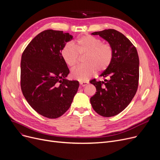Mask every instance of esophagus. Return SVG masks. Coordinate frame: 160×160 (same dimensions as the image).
<instances>
[{
	"label": "esophagus",
	"mask_w": 160,
	"mask_h": 160,
	"mask_svg": "<svg viewBox=\"0 0 160 160\" xmlns=\"http://www.w3.org/2000/svg\"><path fill=\"white\" fill-rule=\"evenodd\" d=\"M80 84L81 86H86L88 84V82H80Z\"/></svg>",
	"instance_id": "esophagus-1"
}]
</instances>
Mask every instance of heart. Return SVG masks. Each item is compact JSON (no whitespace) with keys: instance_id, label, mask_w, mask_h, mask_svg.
Segmentation results:
<instances>
[{"instance_id":"b5f03b06","label":"heart","mask_w":160,"mask_h":160,"mask_svg":"<svg viewBox=\"0 0 160 160\" xmlns=\"http://www.w3.org/2000/svg\"><path fill=\"white\" fill-rule=\"evenodd\" d=\"M78 54H86L83 63L73 70L71 74L72 79L86 82L95 74L97 69L106 70L113 59V50L110 45L102 43L100 39L91 35L78 38L72 44L67 43L61 51V56L65 63L71 69L77 65Z\"/></svg>"}]
</instances>
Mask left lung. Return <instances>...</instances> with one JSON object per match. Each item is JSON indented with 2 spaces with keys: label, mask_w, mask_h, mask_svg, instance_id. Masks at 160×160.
I'll return each mask as SVG.
<instances>
[{
  "label": "left lung",
  "mask_w": 160,
  "mask_h": 160,
  "mask_svg": "<svg viewBox=\"0 0 160 160\" xmlns=\"http://www.w3.org/2000/svg\"><path fill=\"white\" fill-rule=\"evenodd\" d=\"M110 45L112 61L100 75L104 81L91 80L97 89L90 98L93 110L100 115L110 117L119 114L132 101L138 87L139 60L136 48L122 33L114 29L95 32Z\"/></svg>",
  "instance_id": "left-lung-1"
}]
</instances>
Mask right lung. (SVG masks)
Returning <instances> with one entry per match:
<instances>
[{
  "label": "right lung",
  "instance_id": "1",
  "mask_svg": "<svg viewBox=\"0 0 160 160\" xmlns=\"http://www.w3.org/2000/svg\"><path fill=\"white\" fill-rule=\"evenodd\" d=\"M73 36L63 31L39 33L25 48L21 62V87L30 106L49 119L58 118L70 108L79 87L67 79L68 67L61 56Z\"/></svg>",
  "mask_w": 160,
  "mask_h": 160
}]
</instances>
